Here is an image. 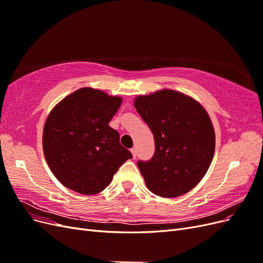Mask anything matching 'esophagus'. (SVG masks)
<instances>
[{
	"instance_id": "obj_1",
	"label": "esophagus",
	"mask_w": 263,
	"mask_h": 263,
	"mask_svg": "<svg viewBox=\"0 0 263 263\" xmlns=\"http://www.w3.org/2000/svg\"><path fill=\"white\" fill-rule=\"evenodd\" d=\"M130 151H132V154H133V158H134V159L136 158V157H137V149H136V148H132Z\"/></svg>"
}]
</instances>
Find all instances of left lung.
<instances>
[{
	"label": "left lung",
	"instance_id": "left-lung-1",
	"mask_svg": "<svg viewBox=\"0 0 263 263\" xmlns=\"http://www.w3.org/2000/svg\"><path fill=\"white\" fill-rule=\"evenodd\" d=\"M153 132L155 154L138 168L156 195L187 193L208 172L215 151V133L202 105L186 95L163 90L134 102Z\"/></svg>",
	"mask_w": 263,
	"mask_h": 263
}]
</instances>
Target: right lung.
I'll list each match as a JSON object with an SVG mask.
<instances>
[{"instance_id": "right-lung-1", "label": "right lung", "mask_w": 263, "mask_h": 263, "mask_svg": "<svg viewBox=\"0 0 263 263\" xmlns=\"http://www.w3.org/2000/svg\"><path fill=\"white\" fill-rule=\"evenodd\" d=\"M122 99L91 87L79 89L47 118L43 149L50 170L63 185L92 195L104 190L126 160L133 158L108 126Z\"/></svg>"}]
</instances>
